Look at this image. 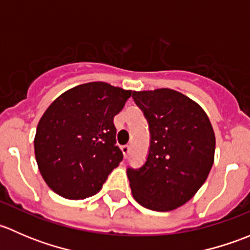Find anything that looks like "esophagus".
I'll use <instances>...</instances> for the list:
<instances>
[{"instance_id":"1","label":"esophagus","mask_w":250,"mask_h":250,"mask_svg":"<svg viewBox=\"0 0 250 250\" xmlns=\"http://www.w3.org/2000/svg\"><path fill=\"white\" fill-rule=\"evenodd\" d=\"M129 151H130V146L129 145L122 146V152H123V155H125V157H127V156L129 155Z\"/></svg>"}]
</instances>
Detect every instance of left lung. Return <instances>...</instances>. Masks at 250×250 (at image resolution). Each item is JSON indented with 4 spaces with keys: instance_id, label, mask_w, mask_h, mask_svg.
Returning <instances> with one entry per match:
<instances>
[{
    "instance_id": "left-lung-1",
    "label": "left lung",
    "mask_w": 250,
    "mask_h": 250,
    "mask_svg": "<svg viewBox=\"0 0 250 250\" xmlns=\"http://www.w3.org/2000/svg\"><path fill=\"white\" fill-rule=\"evenodd\" d=\"M132 97L150 129L145 163L127 169L133 197L151 210H173L208 178L215 152L213 127L202 107L176 90H143Z\"/></svg>"
}]
</instances>
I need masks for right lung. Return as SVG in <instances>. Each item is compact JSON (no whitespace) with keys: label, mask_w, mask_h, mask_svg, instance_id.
Instances as JSON below:
<instances>
[{"label":"right lung","mask_w":250,"mask_h":250,"mask_svg":"<svg viewBox=\"0 0 250 250\" xmlns=\"http://www.w3.org/2000/svg\"><path fill=\"white\" fill-rule=\"evenodd\" d=\"M132 90L89 82L58 97L35 135V156L47 185L59 196L83 200L99 192L123 160L113 117Z\"/></svg>","instance_id":"right-lung-1"}]
</instances>
